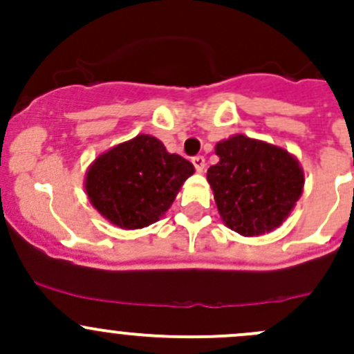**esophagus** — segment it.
<instances>
[{
    "mask_svg": "<svg viewBox=\"0 0 354 354\" xmlns=\"http://www.w3.org/2000/svg\"><path fill=\"white\" fill-rule=\"evenodd\" d=\"M192 162H194L195 169H197L198 173H203V169H205V157H203V156H195L194 159H192Z\"/></svg>",
    "mask_w": 354,
    "mask_h": 354,
    "instance_id": "esophagus-1",
    "label": "esophagus"
}]
</instances>
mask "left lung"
I'll list each match as a JSON object with an SVG mask.
<instances>
[{
	"instance_id": "left-lung-1",
	"label": "left lung",
	"mask_w": 354,
	"mask_h": 354,
	"mask_svg": "<svg viewBox=\"0 0 354 354\" xmlns=\"http://www.w3.org/2000/svg\"><path fill=\"white\" fill-rule=\"evenodd\" d=\"M216 154L219 162L207 169V181L224 224L243 236L279 227L305 185L296 157L245 135L219 142Z\"/></svg>"
}]
</instances>
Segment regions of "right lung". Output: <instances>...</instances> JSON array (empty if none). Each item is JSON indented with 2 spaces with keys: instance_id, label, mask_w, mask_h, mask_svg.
Returning a JSON list of instances; mask_svg holds the SVG:
<instances>
[{
  "instance_id": "obj_1",
  "label": "right lung",
  "mask_w": 354,
  "mask_h": 354,
  "mask_svg": "<svg viewBox=\"0 0 354 354\" xmlns=\"http://www.w3.org/2000/svg\"><path fill=\"white\" fill-rule=\"evenodd\" d=\"M194 173L190 160L169 154L156 137L137 135L91 164L85 192L111 224L140 230L164 216L181 185Z\"/></svg>"
}]
</instances>
